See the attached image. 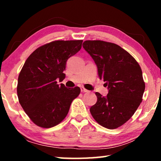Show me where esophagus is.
<instances>
[{"instance_id": "1", "label": "esophagus", "mask_w": 161, "mask_h": 161, "mask_svg": "<svg viewBox=\"0 0 161 161\" xmlns=\"http://www.w3.org/2000/svg\"><path fill=\"white\" fill-rule=\"evenodd\" d=\"M81 91L82 92H89V90H87L85 88H84V87L81 86Z\"/></svg>"}]
</instances>
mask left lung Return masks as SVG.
<instances>
[{
    "mask_svg": "<svg viewBox=\"0 0 161 161\" xmlns=\"http://www.w3.org/2000/svg\"><path fill=\"white\" fill-rule=\"evenodd\" d=\"M83 47L94 59L108 90L106 97L95 93L97 102L90 108L92 116L101 126L116 129L131 118L142 102V70L127 51L114 43L86 40Z\"/></svg>",
    "mask_w": 161,
    "mask_h": 161,
    "instance_id": "1",
    "label": "left lung"
}]
</instances>
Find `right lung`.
I'll list each match as a JSON object with an SVG mask.
<instances>
[{
  "mask_svg": "<svg viewBox=\"0 0 161 161\" xmlns=\"http://www.w3.org/2000/svg\"><path fill=\"white\" fill-rule=\"evenodd\" d=\"M83 40H56L36 49L24 64L18 80L17 94L23 110L37 126L48 129L67 116L80 88L63 84L67 59L80 50Z\"/></svg>",
  "mask_w": 161,
  "mask_h": 161,
  "instance_id": "1",
  "label": "right lung"
}]
</instances>
